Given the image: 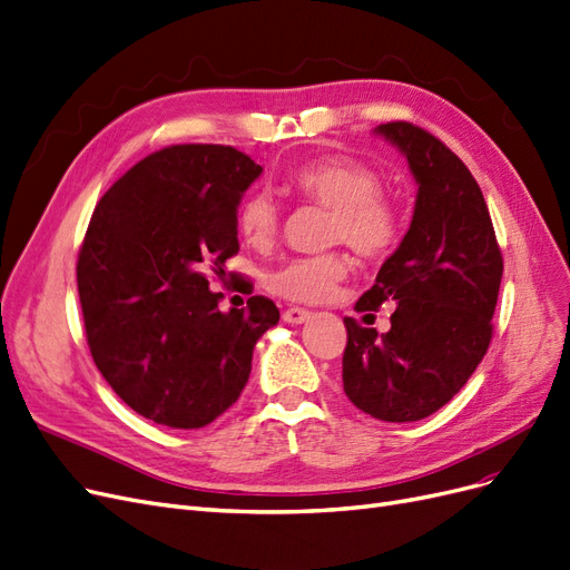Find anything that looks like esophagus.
Masks as SVG:
<instances>
[{
	"instance_id": "obj_1",
	"label": "esophagus",
	"mask_w": 570,
	"mask_h": 570,
	"mask_svg": "<svg viewBox=\"0 0 570 570\" xmlns=\"http://www.w3.org/2000/svg\"><path fill=\"white\" fill-rule=\"evenodd\" d=\"M282 320H284L286 324H303V322L309 320V312L303 309V307H288V309H284Z\"/></svg>"
}]
</instances>
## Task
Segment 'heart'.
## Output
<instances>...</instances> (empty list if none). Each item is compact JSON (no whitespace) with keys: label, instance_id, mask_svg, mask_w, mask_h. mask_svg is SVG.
<instances>
[{"label":"heart","instance_id":"1","mask_svg":"<svg viewBox=\"0 0 570 570\" xmlns=\"http://www.w3.org/2000/svg\"><path fill=\"white\" fill-rule=\"evenodd\" d=\"M288 189L303 202L331 208L328 244H345L356 256L385 258L402 237V208L383 193L381 174L350 157H320L293 168ZM237 227L248 246L267 250L279 237L282 214L265 189L250 193L237 210ZM347 261L341 253L296 258L269 277V288L293 303H320L345 279Z\"/></svg>","mask_w":570,"mask_h":570}]
</instances>
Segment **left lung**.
<instances>
[{"label":"left lung","mask_w":570,"mask_h":570,"mask_svg":"<svg viewBox=\"0 0 570 570\" xmlns=\"http://www.w3.org/2000/svg\"><path fill=\"white\" fill-rule=\"evenodd\" d=\"M409 161L417 183L411 227L356 309L394 303L390 331L345 317L343 387L385 423L439 411L470 381L493 338L502 253L489 206L470 168L409 121L375 129Z\"/></svg>","instance_id":"1"}]
</instances>
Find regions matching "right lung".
<instances>
[{"mask_svg": "<svg viewBox=\"0 0 570 570\" xmlns=\"http://www.w3.org/2000/svg\"><path fill=\"white\" fill-rule=\"evenodd\" d=\"M263 174L229 145H171L131 166L98 202L77 263L94 362L126 406L197 430L237 402L253 347L279 322L265 296L223 312L237 208Z\"/></svg>", "mask_w": 570, "mask_h": 570, "instance_id": "right-lung-1", "label": "right lung"}]
</instances>
